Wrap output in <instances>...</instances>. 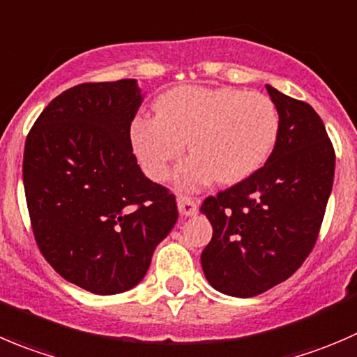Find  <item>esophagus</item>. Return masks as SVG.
<instances>
[{"instance_id": "34e87169", "label": "esophagus", "mask_w": 357, "mask_h": 357, "mask_svg": "<svg viewBox=\"0 0 357 357\" xmlns=\"http://www.w3.org/2000/svg\"><path fill=\"white\" fill-rule=\"evenodd\" d=\"M178 209L181 216H195L199 213V204L197 200L190 199V197H178Z\"/></svg>"}]
</instances>
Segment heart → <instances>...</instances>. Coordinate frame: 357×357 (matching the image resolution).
Returning <instances> with one entry per match:
<instances>
[{"label":"heart","mask_w":357,"mask_h":357,"mask_svg":"<svg viewBox=\"0 0 357 357\" xmlns=\"http://www.w3.org/2000/svg\"><path fill=\"white\" fill-rule=\"evenodd\" d=\"M157 115L130 123V143L150 178L162 181L188 150L192 157L176 171L181 190H199L218 179L234 185L255 174L271 155L279 115L271 98L234 86H176L155 102Z\"/></svg>","instance_id":"heart-1"}]
</instances>
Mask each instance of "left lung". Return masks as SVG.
<instances>
[{
	"instance_id": "obj_1",
	"label": "left lung",
	"mask_w": 357,
	"mask_h": 357,
	"mask_svg": "<svg viewBox=\"0 0 357 357\" xmlns=\"http://www.w3.org/2000/svg\"><path fill=\"white\" fill-rule=\"evenodd\" d=\"M279 132L261 169L207 197L200 213L213 238L200 256L216 291L251 298L291 278L317 241L335 176V151L323 120L272 85Z\"/></svg>"
}]
</instances>
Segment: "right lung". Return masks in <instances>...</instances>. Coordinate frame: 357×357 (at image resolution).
<instances>
[{
  "mask_svg": "<svg viewBox=\"0 0 357 357\" xmlns=\"http://www.w3.org/2000/svg\"><path fill=\"white\" fill-rule=\"evenodd\" d=\"M137 79L82 83L41 112L24 150L34 238L59 275L94 295L139 284L178 221L176 199L143 174L130 123Z\"/></svg>",
  "mask_w": 357,
  "mask_h": 357,
  "instance_id": "1",
  "label": "right lung"
}]
</instances>
